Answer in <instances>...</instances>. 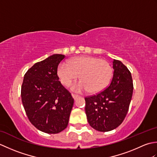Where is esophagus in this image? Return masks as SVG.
I'll return each instance as SVG.
<instances>
[{
    "instance_id": "34e87169",
    "label": "esophagus",
    "mask_w": 157,
    "mask_h": 157,
    "mask_svg": "<svg viewBox=\"0 0 157 157\" xmlns=\"http://www.w3.org/2000/svg\"><path fill=\"white\" fill-rule=\"evenodd\" d=\"M71 96H72V97H73V98L74 99V100H75L76 98H78V97H79V96L78 95H76V94H71Z\"/></svg>"
}]
</instances>
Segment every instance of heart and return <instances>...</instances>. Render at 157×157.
<instances>
[{
	"instance_id": "1",
	"label": "heart",
	"mask_w": 157,
	"mask_h": 157,
	"mask_svg": "<svg viewBox=\"0 0 157 157\" xmlns=\"http://www.w3.org/2000/svg\"><path fill=\"white\" fill-rule=\"evenodd\" d=\"M57 75L61 84L69 86L78 78L81 80L71 86L75 92L97 93L109 84L113 75V68L106 60L94 56H78L69 60V63H61L58 67Z\"/></svg>"
}]
</instances>
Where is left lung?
<instances>
[{
  "label": "left lung",
  "instance_id": "1",
  "mask_svg": "<svg viewBox=\"0 0 157 157\" xmlns=\"http://www.w3.org/2000/svg\"><path fill=\"white\" fill-rule=\"evenodd\" d=\"M111 84L98 94L85 98L86 114L92 128L99 132H109L117 128L128 111L133 94L132 74L118 60L113 61Z\"/></svg>",
  "mask_w": 157,
  "mask_h": 157
}]
</instances>
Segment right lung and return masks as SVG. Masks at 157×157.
Wrapping results in <instances>:
<instances>
[{
  "instance_id": "add662e5",
  "label": "right lung",
  "mask_w": 157,
  "mask_h": 157,
  "mask_svg": "<svg viewBox=\"0 0 157 157\" xmlns=\"http://www.w3.org/2000/svg\"><path fill=\"white\" fill-rule=\"evenodd\" d=\"M65 57L55 54L35 63L26 72L21 86V101L29 121L47 134H58L67 127L74 102L57 75L58 65Z\"/></svg>"
}]
</instances>
